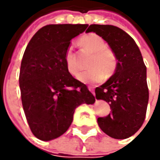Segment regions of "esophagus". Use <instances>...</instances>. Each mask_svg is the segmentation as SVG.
I'll list each match as a JSON object with an SVG mask.
<instances>
[{
  "label": "esophagus",
  "mask_w": 160,
  "mask_h": 160,
  "mask_svg": "<svg viewBox=\"0 0 160 160\" xmlns=\"http://www.w3.org/2000/svg\"><path fill=\"white\" fill-rule=\"evenodd\" d=\"M88 90L91 92V93L92 94H93V95H95V92H94V88L93 87H92V86H88Z\"/></svg>",
  "instance_id": "esophagus-1"
}]
</instances>
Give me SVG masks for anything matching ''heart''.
I'll list each match as a JSON object with an SVG mask.
<instances>
[{"mask_svg":"<svg viewBox=\"0 0 160 160\" xmlns=\"http://www.w3.org/2000/svg\"><path fill=\"white\" fill-rule=\"evenodd\" d=\"M78 44L90 52L88 71L79 74L77 78L83 83H95L101 82L102 78H109L117 69L118 59L112 50L108 48L107 42L96 33H88L78 39ZM65 65L72 76H77L78 67L77 65L76 56L71 48L66 51L64 56Z\"/></svg>","mask_w":160,"mask_h":160,"instance_id":"obj_1","label":"heart"}]
</instances>
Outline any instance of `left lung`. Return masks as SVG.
<instances>
[{
  "mask_svg": "<svg viewBox=\"0 0 160 160\" xmlns=\"http://www.w3.org/2000/svg\"><path fill=\"white\" fill-rule=\"evenodd\" d=\"M93 32L108 42L118 65L113 76L95 89L96 99L109 103L111 113L99 117L98 125L108 136L125 139L142 126L149 101L147 68L135 41L123 29L111 25H90Z\"/></svg>",
  "mask_w": 160,
  "mask_h": 160,
  "instance_id": "1",
  "label": "left lung"
}]
</instances>
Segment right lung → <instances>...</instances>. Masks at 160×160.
<instances>
[{"label":"right lung","instance_id":"add662e5","mask_svg":"<svg viewBox=\"0 0 160 160\" xmlns=\"http://www.w3.org/2000/svg\"><path fill=\"white\" fill-rule=\"evenodd\" d=\"M88 25H48L30 39L21 62L19 84L30 131L43 141L56 139L69 128L75 109L92 104L95 97L66 68L64 56L71 40Z\"/></svg>","mask_w":160,"mask_h":160}]
</instances>
